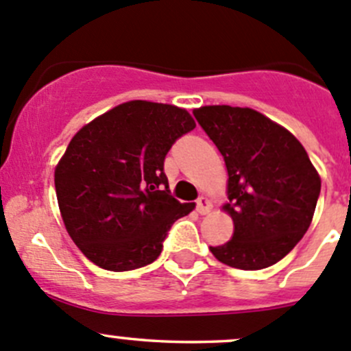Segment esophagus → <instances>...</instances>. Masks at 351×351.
Wrapping results in <instances>:
<instances>
[{"mask_svg": "<svg viewBox=\"0 0 351 351\" xmlns=\"http://www.w3.org/2000/svg\"><path fill=\"white\" fill-rule=\"evenodd\" d=\"M212 210V204H210V200H208V198H205V197H200L197 200V212L200 215H205V214H208V212Z\"/></svg>", "mask_w": 351, "mask_h": 351, "instance_id": "obj_1", "label": "esophagus"}]
</instances>
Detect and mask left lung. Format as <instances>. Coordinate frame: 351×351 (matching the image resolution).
<instances>
[{
	"label": "left lung",
	"instance_id": "1",
	"mask_svg": "<svg viewBox=\"0 0 351 351\" xmlns=\"http://www.w3.org/2000/svg\"><path fill=\"white\" fill-rule=\"evenodd\" d=\"M193 115L228 169L232 238L210 246L221 263L261 270L280 261L313 222L321 176L292 132L247 107L205 105Z\"/></svg>",
	"mask_w": 351,
	"mask_h": 351
}]
</instances>
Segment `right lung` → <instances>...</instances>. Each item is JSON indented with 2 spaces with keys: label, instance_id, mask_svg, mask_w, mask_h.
<instances>
[{
  "label": "right lung",
  "instance_id": "right-lung-1",
  "mask_svg": "<svg viewBox=\"0 0 351 351\" xmlns=\"http://www.w3.org/2000/svg\"><path fill=\"white\" fill-rule=\"evenodd\" d=\"M195 129L185 108L120 104L81 127L54 171L67 234L97 267L125 271L153 263L176 219L195 204L169 195L165 158Z\"/></svg>",
  "mask_w": 351,
  "mask_h": 351
}]
</instances>
